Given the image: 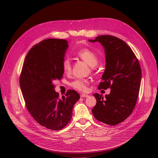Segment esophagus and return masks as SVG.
<instances>
[{
  "instance_id": "obj_1",
  "label": "esophagus",
  "mask_w": 158,
  "mask_h": 158,
  "mask_svg": "<svg viewBox=\"0 0 158 158\" xmlns=\"http://www.w3.org/2000/svg\"><path fill=\"white\" fill-rule=\"evenodd\" d=\"M80 97L81 98H87V97H88V95L85 94H80Z\"/></svg>"
}]
</instances>
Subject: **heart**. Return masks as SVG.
<instances>
[{"label":"heart","mask_w":158,"mask_h":158,"mask_svg":"<svg viewBox=\"0 0 158 158\" xmlns=\"http://www.w3.org/2000/svg\"><path fill=\"white\" fill-rule=\"evenodd\" d=\"M77 55L82 59L85 63H86L91 67H94L98 63V58L94 52L89 49H82L77 52ZM63 69L64 73H69L71 71V63L69 59H65L63 63ZM89 82L85 79H76L70 83V85L73 88L85 92L88 89V84Z\"/></svg>","instance_id":"heart-1"}]
</instances>
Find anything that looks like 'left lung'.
<instances>
[{"mask_svg":"<svg viewBox=\"0 0 158 158\" xmlns=\"http://www.w3.org/2000/svg\"><path fill=\"white\" fill-rule=\"evenodd\" d=\"M89 41L99 42L106 53V69L98 89L111 88L105 98L94 94L97 103L92 111L99 121L116 125L128 118L135 107L142 78L140 66L131 47L118 37L100 35Z\"/></svg>","mask_w":158,"mask_h":158,"instance_id":"8db88e82","label":"left lung"}]
</instances>
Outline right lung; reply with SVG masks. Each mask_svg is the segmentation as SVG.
I'll return each mask as SVG.
<instances>
[{
  "mask_svg": "<svg viewBox=\"0 0 158 158\" xmlns=\"http://www.w3.org/2000/svg\"><path fill=\"white\" fill-rule=\"evenodd\" d=\"M68 41L47 39L33 46L23 63L20 85L26 107L43 127L53 131L63 128L70 121L73 109L80 99L75 90L69 89L59 98L54 81L60 80Z\"/></svg>",
  "mask_w": 158,
  "mask_h": 158,
  "instance_id": "right-lung-1",
  "label": "right lung"
}]
</instances>
